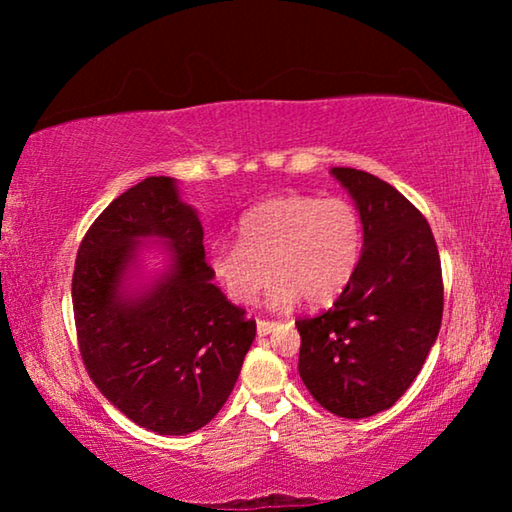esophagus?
Segmentation results:
<instances>
[{
	"label": "esophagus",
	"mask_w": 512,
	"mask_h": 512,
	"mask_svg": "<svg viewBox=\"0 0 512 512\" xmlns=\"http://www.w3.org/2000/svg\"><path fill=\"white\" fill-rule=\"evenodd\" d=\"M275 327H277V323H273V320H257V334L259 336H268Z\"/></svg>",
	"instance_id": "obj_1"
}]
</instances>
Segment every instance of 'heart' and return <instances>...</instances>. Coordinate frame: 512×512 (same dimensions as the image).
Listing matches in <instances>:
<instances>
[{
	"label": "heart",
	"instance_id": "heart-1",
	"mask_svg": "<svg viewBox=\"0 0 512 512\" xmlns=\"http://www.w3.org/2000/svg\"><path fill=\"white\" fill-rule=\"evenodd\" d=\"M239 244L214 239L207 266L232 302L250 305L275 277V309L329 305L348 289L361 259V219L343 198L289 194L250 207L237 221Z\"/></svg>",
	"mask_w": 512,
	"mask_h": 512
}]
</instances>
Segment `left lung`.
<instances>
[{
  "instance_id": "obj_1",
  "label": "left lung",
  "mask_w": 512,
  "mask_h": 512,
  "mask_svg": "<svg viewBox=\"0 0 512 512\" xmlns=\"http://www.w3.org/2000/svg\"><path fill=\"white\" fill-rule=\"evenodd\" d=\"M363 225L357 273L334 307L296 323L298 372L314 400L348 420L391 409L413 384L443 320V273L424 216L372 173L334 167Z\"/></svg>"
}]
</instances>
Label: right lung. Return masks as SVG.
<instances>
[{"label":"right lung","instance_id":"obj_1","mask_svg":"<svg viewBox=\"0 0 512 512\" xmlns=\"http://www.w3.org/2000/svg\"><path fill=\"white\" fill-rule=\"evenodd\" d=\"M153 243L168 268L133 290L139 255ZM212 280L201 219L169 176L117 196L76 255L72 302L88 375L128 420L160 436L205 427L255 341V320Z\"/></svg>","mask_w":512,"mask_h":512}]
</instances>
